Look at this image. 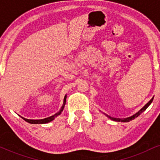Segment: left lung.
<instances>
[{
	"label": "left lung",
	"instance_id": "1",
	"mask_svg": "<svg viewBox=\"0 0 160 160\" xmlns=\"http://www.w3.org/2000/svg\"><path fill=\"white\" fill-rule=\"evenodd\" d=\"M153 98H152L151 99H150V100L149 101V102H148V103H147L146 104H145V105L144 106V107H143L142 108H141V109L140 110V111H138L137 112V113H135V114H133L132 116H131V117H126V118H114V117H111V116H108V114H106V113H103L104 114H105V116L106 117H108V118L109 119H111V120H113V121H116V122H129V121H131V120H134V119H135L136 118V117H138L139 115L141 114V113H142L143 112H144L145 110L147 109V108H148V107H149L150 106V104L152 103V102H153Z\"/></svg>",
	"mask_w": 160,
	"mask_h": 160
}]
</instances>
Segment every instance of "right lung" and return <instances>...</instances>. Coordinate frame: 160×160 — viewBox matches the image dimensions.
I'll use <instances>...</instances> for the list:
<instances>
[{
    "mask_svg": "<svg viewBox=\"0 0 160 160\" xmlns=\"http://www.w3.org/2000/svg\"><path fill=\"white\" fill-rule=\"evenodd\" d=\"M66 98H67V95H65V98H64L63 104H62V106L61 107V109H60L59 111H58V112H57L56 113H55L54 115L51 116V117H47V118L41 119V120H28V119L24 118V117H21V116H20V117H21L25 121H26V122H29V123H32V124H44V123H48V122H51V121H52L53 120H55V118H56V117H58V115L61 114L62 112L63 111L64 108H65V103H66Z\"/></svg>",
    "mask_w": 160,
    "mask_h": 160,
    "instance_id": "1",
    "label": "right lung"
}]
</instances>
